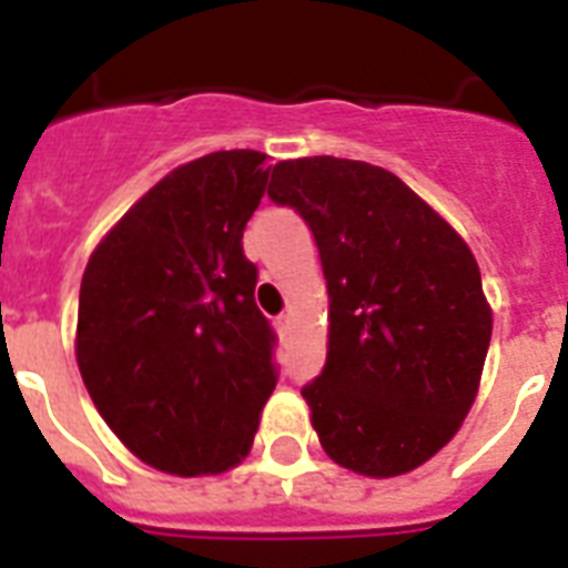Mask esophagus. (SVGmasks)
<instances>
[{
    "instance_id": "esophagus-1",
    "label": "esophagus",
    "mask_w": 568,
    "mask_h": 568,
    "mask_svg": "<svg viewBox=\"0 0 568 568\" xmlns=\"http://www.w3.org/2000/svg\"><path fill=\"white\" fill-rule=\"evenodd\" d=\"M290 325H293V316H290V314H281L278 320H275V328H278L281 334H287Z\"/></svg>"
}]
</instances>
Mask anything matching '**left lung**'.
<instances>
[{
	"mask_svg": "<svg viewBox=\"0 0 568 568\" xmlns=\"http://www.w3.org/2000/svg\"><path fill=\"white\" fill-rule=\"evenodd\" d=\"M270 197L307 222L328 287L325 367L302 388L323 450L376 480L415 471L480 388L491 307L471 248L371 162L284 160Z\"/></svg>",
	"mask_w": 568,
	"mask_h": 568,
	"instance_id": "obj_1",
	"label": "left lung"
}]
</instances>
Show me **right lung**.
Returning <instances> with one entry per match:
<instances>
[{
	"instance_id": "add662e5",
	"label": "right lung",
	"mask_w": 568,
	"mask_h": 568,
	"mask_svg": "<svg viewBox=\"0 0 568 568\" xmlns=\"http://www.w3.org/2000/svg\"><path fill=\"white\" fill-rule=\"evenodd\" d=\"M272 165L215 151L180 165L100 240L82 275L77 364L97 412L156 471L204 477L252 450L275 390L245 222Z\"/></svg>"
}]
</instances>
